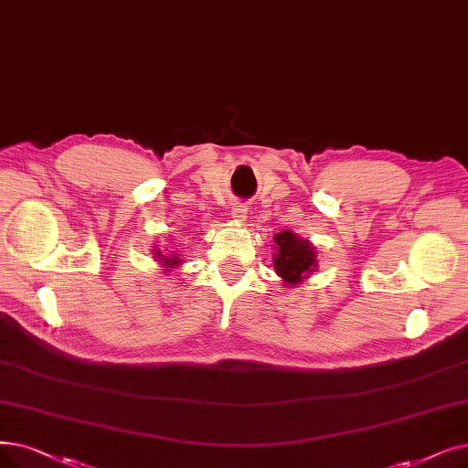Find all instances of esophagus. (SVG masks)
Instances as JSON below:
<instances>
[{"mask_svg":"<svg viewBox=\"0 0 468 468\" xmlns=\"http://www.w3.org/2000/svg\"><path fill=\"white\" fill-rule=\"evenodd\" d=\"M231 218L237 219V221H245V218H247V207L242 205V202H235V205L231 207Z\"/></svg>","mask_w":468,"mask_h":468,"instance_id":"esophagus-1","label":"esophagus"}]
</instances>
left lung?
<instances>
[{"mask_svg": "<svg viewBox=\"0 0 468 468\" xmlns=\"http://www.w3.org/2000/svg\"><path fill=\"white\" fill-rule=\"evenodd\" d=\"M277 242V254L273 256V268L284 282L298 284L315 268V252L308 240L298 239L292 231H282L273 237Z\"/></svg>", "mask_w": 468, "mask_h": 468, "instance_id": "8db88e82", "label": "left lung"}]
</instances>
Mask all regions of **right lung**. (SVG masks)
<instances>
[{
  "label": "right lung",
  "instance_id": "1",
  "mask_svg": "<svg viewBox=\"0 0 468 468\" xmlns=\"http://www.w3.org/2000/svg\"><path fill=\"white\" fill-rule=\"evenodd\" d=\"M156 256H162L160 252H156ZM162 261H165V263H162V266H177V258L176 256H172V260L166 256V258H162Z\"/></svg>",
  "mask_w": 468,
  "mask_h": 468
}]
</instances>
